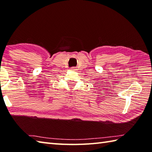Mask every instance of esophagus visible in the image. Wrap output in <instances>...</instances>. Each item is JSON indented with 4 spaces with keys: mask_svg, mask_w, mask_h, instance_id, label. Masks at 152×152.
Listing matches in <instances>:
<instances>
[{
    "mask_svg": "<svg viewBox=\"0 0 152 152\" xmlns=\"http://www.w3.org/2000/svg\"><path fill=\"white\" fill-rule=\"evenodd\" d=\"M70 69H71V70H73V71H76L77 70L76 67H72V68H70Z\"/></svg>",
    "mask_w": 152,
    "mask_h": 152,
    "instance_id": "1",
    "label": "esophagus"
}]
</instances>
